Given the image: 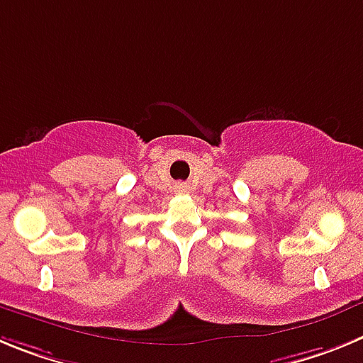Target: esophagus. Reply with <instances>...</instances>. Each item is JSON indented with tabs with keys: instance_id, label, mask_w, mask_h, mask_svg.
<instances>
[{
	"instance_id": "obj_1",
	"label": "esophagus",
	"mask_w": 363,
	"mask_h": 363,
	"mask_svg": "<svg viewBox=\"0 0 363 363\" xmlns=\"http://www.w3.org/2000/svg\"><path fill=\"white\" fill-rule=\"evenodd\" d=\"M175 189H177V191H184V186H182V184H179L177 188H175Z\"/></svg>"
}]
</instances>
